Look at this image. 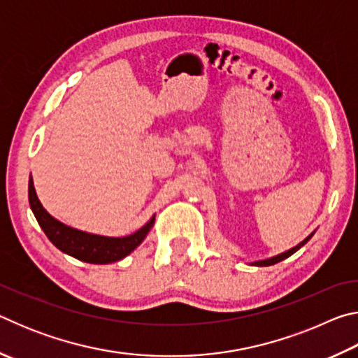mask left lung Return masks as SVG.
Here are the masks:
<instances>
[{"label":"left lung","instance_id":"1","mask_svg":"<svg viewBox=\"0 0 358 358\" xmlns=\"http://www.w3.org/2000/svg\"><path fill=\"white\" fill-rule=\"evenodd\" d=\"M313 237V234L310 235V237L308 238H305L301 241V243L299 245V246H295V248H292V250H289V251H286V252H282V254H280V256H276V257H271V259H266V260H260V262H254V265H259V266H268V265H275V264H278V262H281V260H284V259H287L289 256H292V254L295 252V251H299L300 248L306 243L308 240H310Z\"/></svg>","mask_w":358,"mask_h":358}]
</instances>
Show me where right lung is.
Segmentation results:
<instances>
[{
  "label": "right lung",
  "instance_id": "add662e5",
  "mask_svg": "<svg viewBox=\"0 0 358 358\" xmlns=\"http://www.w3.org/2000/svg\"><path fill=\"white\" fill-rule=\"evenodd\" d=\"M28 197L36 220H38L39 226L45 232L48 240L59 251L88 264H112L126 257L142 243L155 221L151 220L142 229H138L137 232L128 235V237H101V235L85 234L82 230L64 226L63 222L57 221L55 217L48 215L41 205L38 196H36L31 178H29L28 183Z\"/></svg>",
  "mask_w": 358,
  "mask_h": 358
}]
</instances>
